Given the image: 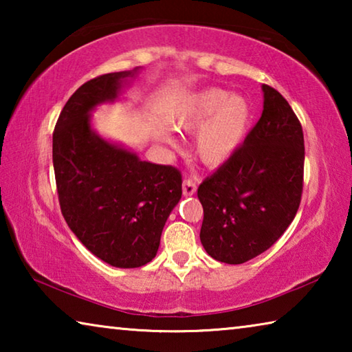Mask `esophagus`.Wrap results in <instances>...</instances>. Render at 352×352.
<instances>
[{"instance_id":"obj_1","label":"esophagus","mask_w":352,"mask_h":352,"mask_svg":"<svg viewBox=\"0 0 352 352\" xmlns=\"http://www.w3.org/2000/svg\"><path fill=\"white\" fill-rule=\"evenodd\" d=\"M182 189H183V195H186V197H189V195H194L195 190H197V186H195L194 178H190V177L184 178Z\"/></svg>"}]
</instances>
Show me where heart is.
Masks as SVG:
<instances>
[{"label": "heart", "mask_w": 352, "mask_h": 352, "mask_svg": "<svg viewBox=\"0 0 352 352\" xmlns=\"http://www.w3.org/2000/svg\"><path fill=\"white\" fill-rule=\"evenodd\" d=\"M253 121L252 105L241 94L210 88L189 96L175 111L172 126L182 133L199 130L195 152L206 166L223 164L247 140ZM160 140L175 146L174 136L162 133Z\"/></svg>", "instance_id": "b5f03b06"}]
</instances>
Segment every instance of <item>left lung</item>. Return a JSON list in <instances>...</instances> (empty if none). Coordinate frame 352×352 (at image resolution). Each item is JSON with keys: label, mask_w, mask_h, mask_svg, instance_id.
Here are the masks:
<instances>
[{"label": "left lung", "mask_w": 352, "mask_h": 352, "mask_svg": "<svg viewBox=\"0 0 352 352\" xmlns=\"http://www.w3.org/2000/svg\"><path fill=\"white\" fill-rule=\"evenodd\" d=\"M264 110L242 147L199 186L206 253L243 264L269 250L295 219L301 201L305 138L294 110L262 85Z\"/></svg>", "instance_id": "obj_1"}]
</instances>
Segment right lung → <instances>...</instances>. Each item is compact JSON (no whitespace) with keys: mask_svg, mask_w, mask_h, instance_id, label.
<instances>
[{"mask_svg":"<svg viewBox=\"0 0 352 352\" xmlns=\"http://www.w3.org/2000/svg\"><path fill=\"white\" fill-rule=\"evenodd\" d=\"M141 68L88 80L68 99L52 135L60 210L87 250L118 269L157 256L169 214L182 199V174L141 160L93 127V111L121 99Z\"/></svg>","mask_w":352,"mask_h":352,"instance_id":"right-lung-1","label":"right lung"}]
</instances>
